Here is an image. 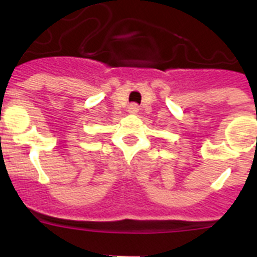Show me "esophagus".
I'll use <instances>...</instances> for the list:
<instances>
[{
  "mask_svg": "<svg viewBox=\"0 0 257 257\" xmlns=\"http://www.w3.org/2000/svg\"><path fill=\"white\" fill-rule=\"evenodd\" d=\"M128 111H129V114L136 115L138 111H140V106H138L137 103H131V105L128 106Z\"/></svg>",
  "mask_w": 257,
  "mask_h": 257,
  "instance_id": "1",
  "label": "esophagus"
}]
</instances>
